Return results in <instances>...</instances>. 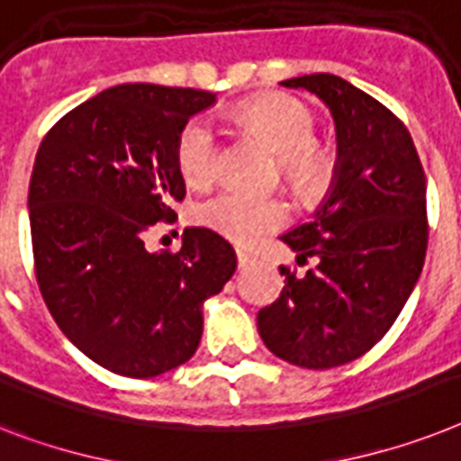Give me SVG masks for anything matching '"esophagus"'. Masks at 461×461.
I'll return each instance as SVG.
<instances>
[{
	"label": "esophagus",
	"mask_w": 461,
	"mask_h": 461,
	"mask_svg": "<svg viewBox=\"0 0 461 461\" xmlns=\"http://www.w3.org/2000/svg\"><path fill=\"white\" fill-rule=\"evenodd\" d=\"M235 254H238V264L240 266H247V264H252V261H254V254L249 252L247 247H238V249H235Z\"/></svg>",
	"instance_id": "1"
}]
</instances>
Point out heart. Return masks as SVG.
<instances>
[{"mask_svg": "<svg viewBox=\"0 0 461 461\" xmlns=\"http://www.w3.org/2000/svg\"><path fill=\"white\" fill-rule=\"evenodd\" d=\"M240 120L258 134L280 158V174L287 188L302 200L325 195L337 174V153L315 139V113L292 96H264L240 105ZM219 140L212 120L190 117L178 131L176 167L193 188H204L216 174ZM195 221L235 242H252L287 221V207L273 195H249L221 190L195 207Z\"/></svg>", "mask_w": 461, "mask_h": 461, "instance_id": "1", "label": "heart"}]
</instances>
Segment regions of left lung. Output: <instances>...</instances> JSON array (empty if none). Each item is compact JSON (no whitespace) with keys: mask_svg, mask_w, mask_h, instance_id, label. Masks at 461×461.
<instances>
[{"mask_svg":"<svg viewBox=\"0 0 461 461\" xmlns=\"http://www.w3.org/2000/svg\"><path fill=\"white\" fill-rule=\"evenodd\" d=\"M325 103L337 127V174L313 219L285 233L302 264L258 311L268 351L308 370L351 363L389 332L427 257V176L412 136L386 105L315 72L280 82Z\"/></svg>","mask_w":461,"mask_h":461,"instance_id":"obj_1","label":"left lung"}]
</instances>
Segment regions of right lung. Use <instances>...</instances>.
Returning <instances> with one entry per match:
<instances>
[{
	"label": "right lung",
	"instance_id": "add662e5",
	"mask_svg": "<svg viewBox=\"0 0 461 461\" xmlns=\"http://www.w3.org/2000/svg\"><path fill=\"white\" fill-rule=\"evenodd\" d=\"M214 101L181 86H113L60 117L34 158L37 285L60 332L115 375L148 379L193 358L203 303L238 266L209 228H185L178 252L143 242L155 223L176 219L178 131Z\"/></svg>",
	"mask_w": 461,
	"mask_h": 461
}]
</instances>
